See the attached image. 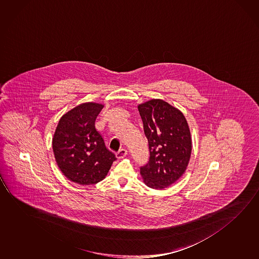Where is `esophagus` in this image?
<instances>
[{"label": "esophagus", "mask_w": 259, "mask_h": 259, "mask_svg": "<svg viewBox=\"0 0 259 259\" xmlns=\"http://www.w3.org/2000/svg\"><path fill=\"white\" fill-rule=\"evenodd\" d=\"M127 154V151L125 149H120L119 151L115 153V156L117 159H122L123 157H125Z\"/></svg>", "instance_id": "obj_1"}]
</instances>
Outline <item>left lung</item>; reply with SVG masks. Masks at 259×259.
<instances>
[{"instance_id": "1", "label": "left lung", "mask_w": 259, "mask_h": 259, "mask_svg": "<svg viewBox=\"0 0 259 259\" xmlns=\"http://www.w3.org/2000/svg\"><path fill=\"white\" fill-rule=\"evenodd\" d=\"M149 144L150 157L140 167L144 183L163 189L183 175L192 151L187 120L179 109L161 100H151L138 107Z\"/></svg>"}]
</instances>
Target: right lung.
<instances>
[{
	"label": "right lung",
	"mask_w": 259,
	"mask_h": 259,
	"mask_svg": "<svg viewBox=\"0 0 259 259\" xmlns=\"http://www.w3.org/2000/svg\"><path fill=\"white\" fill-rule=\"evenodd\" d=\"M103 106L83 103L63 115L53 138V150L61 171L80 185L99 183L116 158L95 127Z\"/></svg>",
	"instance_id": "obj_1"
}]
</instances>
